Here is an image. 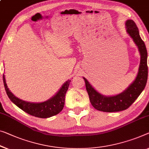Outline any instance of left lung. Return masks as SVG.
I'll return each instance as SVG.
<instances>
[{
	"label": "left lung",
	"mask_w": 149,
	"mask_h": 149,
	"mask_svg": "<svg viewBox=\"0 0 149 149\" xmlns=\"http://www.w3.org/2000/svg\"><path fill=\"white\" fill-rule=\"evenodd\" d=\"M125 25L127 32L133 39L140 52L141 61L138 74L135 80L125 91L117 95L111 97H107L97 92L87 80L83 77L91 103L98 111L112 113L127 109L143 92L147 82V51L145 44L141 39L139 29L133 20H127Z\"/></svg>",
	"instance_id": "left-lung-1"
}]
</instances>
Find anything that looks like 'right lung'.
Segmentation results:
<instances>
[{"label": "right lung", "mask_w": 149, "mask_h": 149, "mask_svg": "<svg viewBox=\"0 0 149 149\" xmlns=\"http://www.w3.org/2000/svg\"><path fill=\"white\" fill-rule=\"evenodd\" d=\"M70 81H70L68 80L67 82H65L56 95L47 101L36 103V102L24 101L15 97L8 89L7 84L6 83L5 77H4V74H3L4 88L11 101L26 113L36 117L43 118H49L51 116L56 115L63 109L65 95Z\"/></svg>", "instance_id": "obj_1"}]
</instances>
